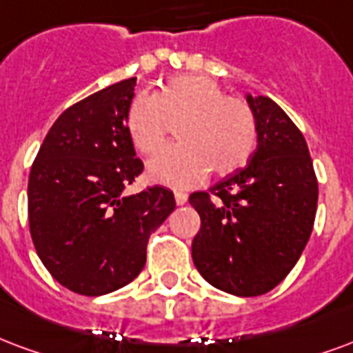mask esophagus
<instances>
[{"mask_svg": "<svg viewBox=\"0 0 353 353\" xmlns=\"http://www.w3.org/2000/svg\"><path fill=\"white\" fill-rule=\"evenodd\" d=\"M174 198H176L177 205H185V203H187V200H189V196H187L185 192H181V190H177L176 194H174Z\"/></svg>", "mask_w": 353, "mask_h": 353, "instance_id": "esophagus-1", "label": "esophagus"}]
</instances>
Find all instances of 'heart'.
Wrapping results in <instances>:
<instances>
[{
  "label": "heart",
  "mask_w": 353,
  "mask_h": 353,
  "mask_svg": "<svg viewBox=\"0 0 353 353\" xmlns=\"http://www.w3.org/2000/svg\"><path fill=\"white\" fill-rule=\"evenodd\" d=\"M179 143L148 163L155 183L187 189L202 183L208 172L228 176L252 155L258 127L254 112L239 97L226 95L221 83L202 74H177L148 95H138L125 114L132 145L143 155L164 143L168 123H176Z\"/></svg>",
  "instance_id": "1"
}]
</instances>
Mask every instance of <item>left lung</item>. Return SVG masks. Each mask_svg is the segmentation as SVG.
<instances>
[{
  "label": "left lung",
  "mask_w": 353,
  "mask_h": 353,
  "mask_svg": "<svg viewBox=\"0 0 353 353\" xmlns=\"http://www.w3.org/2000/svg\"><path fill=\"white\" fill-rule=\"evenodd\" d=\"M258 127L245 168L208 192H192L200 215L192 262L215 288L262 296L288 275L314 226L318 181L301 130L270 97L247 95Z\"/></svg>",
  "instance_id": "obj_1"
}]
</instances>
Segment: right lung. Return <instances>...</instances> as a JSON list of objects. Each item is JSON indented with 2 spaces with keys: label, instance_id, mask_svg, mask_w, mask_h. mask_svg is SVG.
<instances>
[{
  "label": "right lung",
  "instance_id": "add662e5",
  "mask_svg": "<svg viewBox=\"0 0 353 353\" xmlns=\"http://www.w3.org/2000/svg\"><path fill=\"white\" fill-rule=\"evenodd\" d=\"M137 78L112 83L57 117L31 166L30 232L44 268L82 296H104L134 281L145 249L176 210L155 185L125 196L143 164L125 127Z\"/></svg>",
  "mask_w": 353,
  "mask_h": 353
}]
</instances>
